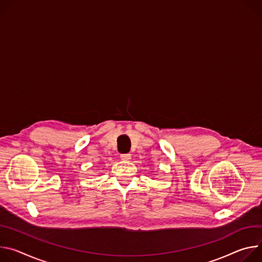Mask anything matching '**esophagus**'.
<instances>
[{
  "label": "esophagus",
  "mask_w": 262,
  "mask_h": 262,
  "mask_svg": "<svg viewBox=\"0 0 262 262\" xmlns=\"http://www.w3.org/2000/svg\"><path fill=\"white\" fill-rule=\"evenodd\" d=\"M121 158L123 160H130L131 159V154L127 153V154H121Z\"/></svg>",
  "instance_id": "obj_1"
}]
</instances>
